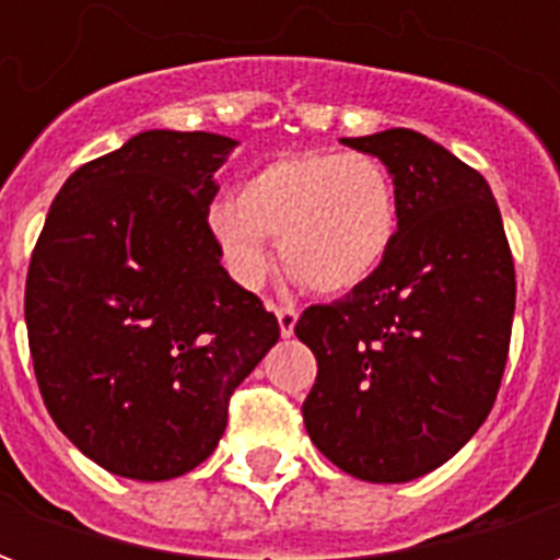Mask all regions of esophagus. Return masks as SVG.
Masks as SVG:
<instances>
[{
  "label": "esophagus",
  "instance_id": "34e87169",
  "mask_svg": "<svg viewBox=\"0 0 560 560\" xmlns=\"http://www.w3.org/2000/svg\"><path fill=\"white\" fill-rule=\"evenodd\" d=\"M276 308V317H279V329L281 336H293V327H296V317H300V312L293 308V305H272Z\"/></svg>",
  "mask_w": 560,
  "mask_h": 560
}]
</instances>
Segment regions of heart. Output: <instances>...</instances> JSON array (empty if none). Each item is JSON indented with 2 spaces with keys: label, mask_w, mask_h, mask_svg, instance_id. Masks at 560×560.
<instances>
[{
  "label": "heart",
  "mask_w": 560,
  "mask_h": 560,
  "mask_svg": "<svg viewBox=\"0 0 560 560\" xmlns=\"http://www.w3.org/2000/svg\"><path fill=\"white\" fill-rule=\"evenodd\" d=\"M401 224L399 188L365 152H303L252 173L236 200L209 209L233 279L257 288L269 269L267 236L308 291L345 293L384 267Z\"/></svg>",
  "instance_id": "1"
}]
</instances>
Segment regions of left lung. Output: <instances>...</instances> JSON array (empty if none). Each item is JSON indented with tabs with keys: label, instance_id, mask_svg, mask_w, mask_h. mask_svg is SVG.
Segmentation results:
<instances>
[{
	"label": "left lung",
	"instance_id": "obj_1",
	"mask_svg": "<svg viewBox=\"0 0 560 560\" xmlns=\"http://www.w3.org/2000/svg\"><path fill=\"white\" fill-rule=\"evenodd\" d=\"M384 161L401 203L384 267L293 332L317 360L308 438L345 474L408 482L480 429L504 377L516 269L480 173L411 128L345 138Z\"/></svg>",
	"mask_w": 560,
	"mask_h": 560
}]
</instances>
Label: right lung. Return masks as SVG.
Wrapping results in <instances>:
<instances>
[{"label": "right lung", "mask_w": 560, "mask_h": 560, "mask_svg": "<svg viewBox=\"0 0 560 560\" xmlns=\"http://www.w3.org/2000/svg\"><path fill=\"white\" fill-rule=\"evenodd\" d=\"M231 138L143 131L59 188L26 272L47 411L83 456L131 480L197 468L279 320L221 267L209 231Z\"/></svg>", "instance_id": "1"}]
</instances>
